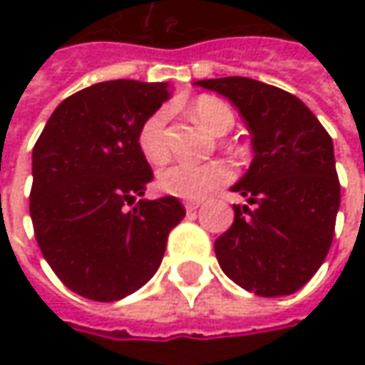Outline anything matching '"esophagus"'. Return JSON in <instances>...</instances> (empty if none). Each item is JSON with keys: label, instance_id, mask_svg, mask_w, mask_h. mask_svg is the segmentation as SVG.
<instances>
[{"label": "esophagus", "instance_id": "esophagus-1", "mask_svg": "<svg viewBox=\"0 0 365 365\" xmlns=\"http://www.w3.org/2000/svg\"><path fill=\"white\" fill-rule=\"evenodd\" d=\"M199 207H201V203H199V201H187V203H185V209H187L189 213H192V211H197Z\"/></svg>", "mask_w": 365, "mask_h": 365}]
</instances>
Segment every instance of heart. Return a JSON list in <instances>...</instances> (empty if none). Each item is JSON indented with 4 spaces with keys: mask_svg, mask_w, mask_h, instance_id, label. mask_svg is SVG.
<instances>
[{
    "mask_svg": "<svg viewBox=\"0 0 365 365\" xmlns=\"http://www.w3.org/2000/svg\"><path fill=\"white\" fill-rule=\"evenodd\" d=\"M192 118L203 125L207 132L219 133L225 128H232L233 113L225 103H221L213 97H201L190 107ZM166 121L168 111L158 109L148 118L140 132H138V146L144 158L152 164H160L168 154L166 148ZM232 178V168L223 162H173L166 168H162L158 175V187L166 195L180 197V199H203L213 189L225 185Z\"/></svg>",
    "mask_w": 365,
    "mask_h": 365,
    "instance_id": "b5f03b06",
    "label": "heart"
}]
</instances>
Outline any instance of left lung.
<instances>
[{
  "label": "left lung",
  "instance_id": "left-lung-1",
  "mask_svg": "<svg viewBox=\"0 0 365 365\" xmlns=\"http://www.w3.org/2000/svg\"><path fill=\"white\" fill-rule=\"evenodd\" d=\"M227 97L252 133L254 160L232 190V227L215 240L221 270L258 297H284L321 268L341 189L333 142L299 97L247 77L197 81Z\"/></svg>",
  "mask_w": 365,
  "mask_h": 365
}]
</instances>
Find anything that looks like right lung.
Here are the masks:
<instances>
[{
    "label": "right lung",
    "instance_id": "obj_1",
    "mask_svg": "<svg viewBox=\"0 0 365 365\" xmlns=\"http://www.w3.org/2000/svg\"><path fill=\"white\" fill-rule=\"evenodd\" d=\"M166 99L168 83L91 85L52 111L32 150L36 242L64 287L85 299L120 301L144 287L185 217L170 195L138 201L154 178L138 132Z\"/></svg>",
    "mask_w": 365,
    "mask_h": 365
}]
</instances>
